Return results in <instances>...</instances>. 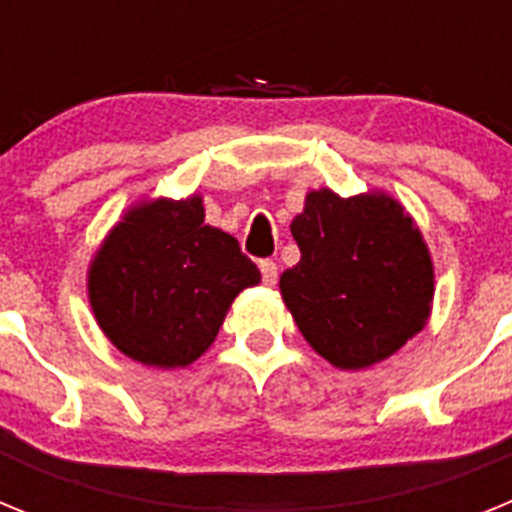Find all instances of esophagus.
Masks as SVG:
<instances>
[{
  "label": "esophagus",
  "instance_id": "34e87169",
  "mask_svg": "<svg viewBox=\"0 0 512 512\" xmlns=\"http://www.w3.org/2000/svg\"><path fill=\"white\" fill-rule=\"evenodd\" d=\"M259 269H261V277H264V284H269V287H274V284H277V271H279V266L274 264V261L271 259H264L259 264Z\"/></svg>",
  "mask_w": 512,
  "mask_h": 512
}]
</instances>
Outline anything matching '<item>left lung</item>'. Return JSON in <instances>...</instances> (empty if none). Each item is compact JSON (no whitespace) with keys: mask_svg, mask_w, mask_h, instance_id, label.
I'll use <instances>...</instances> for the list:
<instances>
[{"mask_svg":"<svg viewBox=\"0 0 512 512\" xmlns=\"http://www.w3.org/2000/svg\"><path fill=\"white\" fill-rule=\"evenodd\" d=\"M289 230L302 256L279 292L305 341L336 369H369L425 328L436 292L431 251L392 194L312 189Z\"/></svg>","mask_w":512,"mask_h":512,"instance_id":"obj_1","label":"left lung"}]
</instances>
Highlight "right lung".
I'll return each mask as SVG.
<instances>
[{"label":"right lung","instance_id":"obj_1","mask_svg":"<svg viewBox=\"0 0 512 512\" xmlns=\"http://www.w3.org/2000/svg\"><path fill=\"white\" fill-rule=\"evenodd\" d=\"M259 282L233 235L205 225L200 194L128 207L87 269L99 330L128 359L156 369L200 359L235 297Z\"/></svg>","mask_w":512,"mask_h":512}]
</instances>
